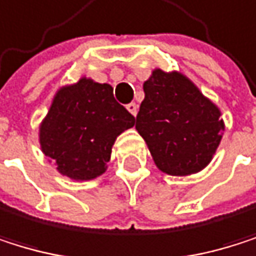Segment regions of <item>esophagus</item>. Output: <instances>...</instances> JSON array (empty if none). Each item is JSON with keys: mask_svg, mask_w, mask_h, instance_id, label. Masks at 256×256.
<instances>
[{"mask_svg": "<svg viewBox=\"0 0 256 256\" xmlns=\"http://www.w3.org/2000/svg\"><path fill=\"white\" fill-rule=\"evenodd\" d=\"M127 110H129L134 116H136V114H138V104L136 103H129V104H127Z\"/></svg>", "mask_w": 256, "mask_h": 256, "instance_id": "1", "label": "esophagus"}]
</instances>
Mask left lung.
Instances as JSON below:
<instances>
[{
    "mask_svg": "<svg viewBox=\"0 0 256 256\" xmlns=\"http://www.w3.org/2000/svg\"><path fill=\"white\" fill-rule=\"evenodd\" d=\"M142 88L135 127L156 167L172 176L204 170L224 130L220 109L178 71L154 70Z\"/></svg>",
    "mask_w": 256,
    "mask_h": 256,
    "instance_id": "1",
    "label": "left lung"
}]
</instances>
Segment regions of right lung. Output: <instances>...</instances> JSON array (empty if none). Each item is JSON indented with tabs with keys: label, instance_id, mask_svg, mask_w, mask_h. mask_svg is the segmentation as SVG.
I'll list each match as a JSON object with an SVG mask.
<instances>
[{
	"label": "right lung",
	"instance_id": "obj_1",
	"mask_svg": "<svg viewBox=\"0 0 256 256\" xmlns=\"http://www.w3.org/2000/svg\"><path fill=\"white\" fill-rule=\"evenodd\" d=\"M134 126L135 116L115 100L110 84L83 77L56 92L39 142L60 174L90 180L106 172L116 136Z\"/></svg>",
	"mask_w": 256,
	"mask_h": 256
}]
</instances>
